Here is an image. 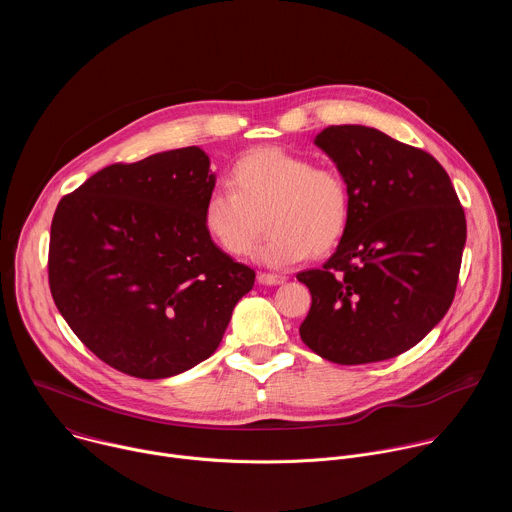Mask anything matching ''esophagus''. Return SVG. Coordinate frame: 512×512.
<instances>
[{"label":"esophagus","mask_w":512,"mask_h":512,"mask_svg":"<svg viewBox=\"0 0 512 512\" xmlns=\"http://www.w3.org/2000/svg\"><path fill=\"white\" fill-rule=\"evenodd\" d=\"M257 281L263 283V285H279L285 281V275H279V273H267V271H261L257 275Z\"/></svg>","instance_id":"obj_1"}]
</instances>
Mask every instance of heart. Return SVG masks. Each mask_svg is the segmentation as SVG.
<instances>
[{
	"label": "heart",
	"mask_w": 512,
	"mask_h": 512,
	"mask_svg": "<svg viewBox=\"0 0 512 512\" xmlns=\"http://www.w3.org/2000/svg\"><path fill=\"white\" fill-rule=\"evenodd\" d=\"M229 184L208 194L202 225L231 257L249 255L265 225L271 235L261 259L269 265L326 255L348 229L352 198L344 174L306 156L273 145L251 150L233 164Z\"/></svg>",
	"instance_id": "1"
}]
</instances>
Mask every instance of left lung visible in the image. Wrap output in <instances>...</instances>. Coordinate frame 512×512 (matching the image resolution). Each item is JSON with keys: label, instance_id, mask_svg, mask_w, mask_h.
<instances>
[{"label": "left lung", "instance_id": "8db88e82", "mask_svg": "<svg viewBox=\"0 0 512 512\" xmlns=\"http://www.w3.org/2000/svg\"><path fill=\"white\" fill-rule=\"evenodd\" d=\"M350 186L352 212L336 253L298 273L312 308L304 344L336 364H367L415 346L450 310L466 216L431 154L364 125L316 135Z\"/></svg>", "mask_w": 512, "mask_h": 512}]
</instances>
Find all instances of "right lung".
<instances>
[{
    "instance_id": "obj_1",
    "label": "right lung",
    "mask_w": 512,
    "mask_h": 512,
    "mask_svg": "<svg viewBox=\"0 0 512 512\" xmlns=\"http://www.w3.org/2000/svg\"><path fill=\"white\" fill-rule=\"evenodd\" d=\"M192 148L113 164L56 206L48 283L79 340L109 367L166 379L223 340L255 271L218 249L202 225L214 190Z\"/></svg>"
}]
</instances>
